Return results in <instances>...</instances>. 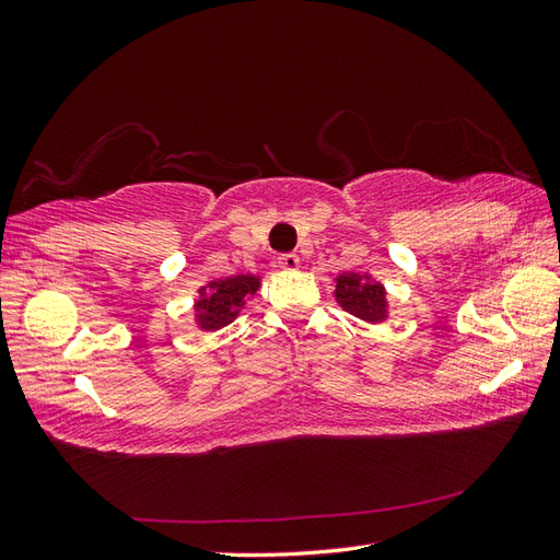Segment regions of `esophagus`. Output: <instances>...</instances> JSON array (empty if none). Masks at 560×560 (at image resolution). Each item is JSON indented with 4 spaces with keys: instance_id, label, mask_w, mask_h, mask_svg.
<instances>
[{
    "instance_id": "34e87169",
    "label": "esophagus",
    "mask_w": 560,
    "mask_h": 560,
    "mask_svg": "<svg viewBox=\"0 0 560 560\" xmlns=\"http://www.w3.org/2000/svg\"><path fill=\"white\" fill-rule=\"evenodd\" d=\"M279 267H281L283 271H295V269L301 267V259H299V255H293V253L281 255V257H279Z\"/></svg>"
}]
</instances>
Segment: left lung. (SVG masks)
<instances>
[{
  "instance_id": "1",
  "label": "left lung",
  "mask_w": 560,
  "mask_h": 560,
  "mask_svg": "<svg viewBox=\"0 0 560 560\" xmlns=\"http://www.w3.org/2000/svg\"><path fill=\"white\" fill-rule=\"evenodd\" d=\"M335 283H337L335 299L343 311L363 319V323H371V325L385 323L389 315L387 291L383 283L371 277V273L343 271L335 279Z\"/></svg>"
}]
</instances>
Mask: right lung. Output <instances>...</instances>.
<instances>
[{"label":"right lung","instance_id":"1","mask_svg":"<svg viewBox=\"0 0 560 560\" xmlns=\"http://www.w3.org/2000/svg\"><path fill=\"white\" fill-rule=\"evenodd\" d=\"M261 279L253 273H237L229 279H213L201 287L195 301V325L201 331H217L241 315L245 303L259 291Z\"/></svg>","mask_w":560,"mask_h":560}]
</instances>
